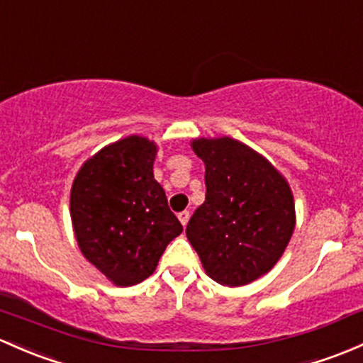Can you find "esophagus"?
Here are the masks:
<instances>
[{
  "label": "esophagus",
  "mask_w": 363,
  "mask_h": 363,
  "mask_svg": "<svg viewBox=\"0 0 363 363\" xmlns=\"http://www.w3.org/2000/svg\"><path fill=\"white\" fill-rule=\"evenodd\" d=\"M179 220H181V224L182 226H186V224H188V220H189V211H182V212H179Z\"/></svg>",
  "instance_id": "obj_1"
}]
</instances>
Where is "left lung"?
Returning <instances> with one entry per match:
<instances>
[{
    "instance_id": "left-lung-1",
    "label": "left lung",
    "mask_w": 363,
    "mask_h": 363,
    "mask_svg": "<svg viewBox=\"0 0 363 363\" xmlns=\"http://www.w3.org/2000/svg\"><path fill=\"white\" fill-rule=\"evenodd\" d=\"M193 151L205 163V201L186 228L205 273L242 287L280 261L296 228L287 179L261 152L233 137H198Z\"/></svg>"
}]
</instances>
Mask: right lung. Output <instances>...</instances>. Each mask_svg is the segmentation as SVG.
<instances>
[{"label": "right lung", "mask_w": 363, "mask_h": 363, "mask_svg": "<svg viewBox=\"0 0 363 363\" xmlns=\"http://www.w3.org/2000/svg\"><path fill=\"white\" fill-rule=\"evenodd\" d=\"M158 146L128 135L90 156L71 188V223L83 257L118 287L155 273L182 233L152 174Z\"/></svg>", "instance_id": "1"}]
</instances>
